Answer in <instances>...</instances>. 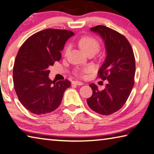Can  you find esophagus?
Here are the masks:
<instances>
[{
	"mask_svg": "<svg viewBox=\"0 0 154 154\" xmlns=\"http://www.w3.org/2000/svg\"><path fill=\"white\" fill-rule=\"evenodd\" d=\"M72 84L74 85H79V86H80V85H82L83 83L80 81H79V80H74V81H72Z\"/></svg>",
	"mask_w": 154,
	"mask_h": 154,
	"instance_id": "34e87169",
	"label": "esophagus"
}]
</instances>
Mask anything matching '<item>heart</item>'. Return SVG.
<instances>
[{"instance_id":"1","label":"heart","mask_w":154,"mask_h":154,"mask_svg":"<svg viewBox=\"0 0 154 154\" xmlns=\"http://www.w3.org/2000/svg\"><path fill=\"white\" fill-rule=\"evenodd\" d=\"M79 44L80 48H81L83 52H85L87 54H89V52H96L100 49V43L94 37L91 36H84L81 37L79 39ZM70 48L69 45H67L64 49V54L66 55L68 52H69ZM91 70V67H87L83 68L79 71V73L80 75H84L85 73L89 72Z\"/></svg>"}]
</instances>
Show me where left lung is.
<instances>
[{"label": "left lung", "instance_id": "obj_1", "mask_svg": "<svg viewBox=\"0 0 154 154\" xmlns=\"http://www.w3.org/2000/svg\"><path fill=\"white\" fill-rule=\"evenodd\" d=\"M104 39L107 56L97 72L98 78L107 80L104 90L89 85L93 94L87 100L89 106L100 115L117 112L126 102L134 84L135 58L132 46L124 35L103 25L91 28Z\"/></svg>", "mask_w": 154, "mask_h": 154}]
</instances>
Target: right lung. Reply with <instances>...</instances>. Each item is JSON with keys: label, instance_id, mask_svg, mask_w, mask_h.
<instances>
[{"label": "right lung", "instance_id": "add662e5", "mask_svg": "<svg viewBox=\"0 0 154 154\" xmlns=\"http://www.w3.org/2000/svg\"><path fill=\"white\" fill-rule=\"evenodd\" d=\"M74 34L67 30H43L30 36L17 52L13 69L14 89L20 103L35 115L56 110L71 86L67 79H49L48 67L60 59V51Z\"/></svg>", "mask_w": 154, "mask_h": 154}]
</instances>
